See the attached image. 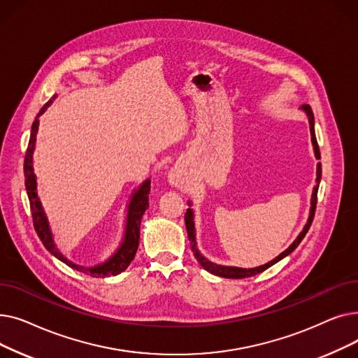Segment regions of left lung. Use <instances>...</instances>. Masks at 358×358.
<instances>
[{
  "mask_svg": "<svg viewBox=\"0 0 358 358\" xmlns=\"http://www.w3.org/2000/svg\"><path fill=\"white\" fill-rule=\"evenodd\" d=\"M306 115H308V119H309V127H310V136H312V143H313V149H315V155L317 159H321V152H319V146H317V141H316V136H315V127H313V113H312V108L310 106L305 104L302 107ZM321 174H322V168H321V164H317V171H316V182L319 184V181H321ZM317 187H315L313 190V194H312V208H310V215H309V219H308V223L306 227L303 228V231L300 232V235L297 236V239L292 243V245L285 251L281 252L277 258H274L273 261L267 262V264L264 266H259L257 268H238V267H224V266H216L213 264V262H210L209 259H206L197 250L196 247V236H194V222H193V212L192 209H189L185 212V216H184V220H185V228H187V234H189V239H190V245H192V250H193V254L196 257V259L200 262V266L208 270L209 273L215 274V275H219V277H227V278H245V277H252L258 273H262L264 270L270 268L273 264H275V262H278L280 259H283L286 255H289L290 252H293L300 242H302V239L305 238V235L308 234L310 224H312V220H313V216H315V210H316V201H317Z\"/></svg>",
  "mask_w": 358,
  "mask_h": 358,
  "instance_id": "8db88e82",
  "label": "left lung"
}]
</instances>
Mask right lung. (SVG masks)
<instances>
[{
	"mask_svg": "<svg viewBox=\"0 0 358 358\" xmlns=\"http://www.w3.org/2000/svg\"><path fill=\"white\" fill-rule=\"evenodd\" d=\"M55 97H52L39 111V117L42 113L52 104ZM37 129H39V119H36L31 124V134H30V141L29 146L26 150V157H24V184H26V190L30 201V210H31V217H33V227L37 234V236L41 238L42 243L45 248L55 255L62 262H65L66 266L71 268L81 271L84 274H88L91 277H108V275H117L122 271H124L131 259L135 258V254L139 247V234H141V220L145 213V210L149 208V192H150V180H146L141 187L139 190L134 193V197L130 200L129 204V212H127V222H126V232H124V239L122 242L120 248L117 252L113 255L108 261H106L104 264L91 267V268H84L77 264H73L66 257H64L58 248H56L52 232L49 229V223L45 216L42 203L37 197L36 192V177L33 173V150H34V143H36V135H37Z\"/></svg>",
	"mask_w": 358,
	"mask_h": 358,
	"instance_id": "add662e5",
	"label": "right lung"
}]
</instances>
